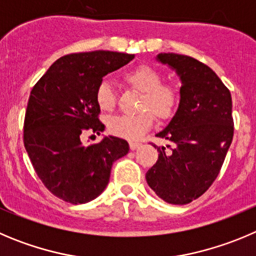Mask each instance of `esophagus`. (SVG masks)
Returning a JSON list of instances; mask_svg holds the SVG:
<instances>
[{"instance_id":"esophagus-1","label":"esophagus","mask_w":256,"mask_h":256,"mask_svg":"<svg viewBox=\"0 0 256 256\" xmlns=\"http://www.w3.org/2000/svg\"><path fill=\"white\" fill-rule=\"evenodd\" d=\"M140 146V142H130V150H132V151L137 150Z\"/></svg>"}]
</instances>
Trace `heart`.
Instances as JSON below:
<instances>
[{
  "label": "heart",
  "mask_w": 256,
  "mask_h": 256,
  "mask_svg": "<svg viewBox=\"0 0 256 256\" xmlns=\"http://www.w3.org/2000/svg\"><path fill=\"white\" fill-rule=\"evenodd\" d=\"M130 86L142 92L138 109L142 112L132 116H118L108 122L112 134L126 140H138L154 123V114L160 120H168L174 116L179 102V92L172 85L161 84L162 74L148 64H140L124 74ZM98 106L109 112L116 105V95L109 82H102L95 92Z\"/></svg>",
  "instance_id": "obj_1"
}]
</instances>
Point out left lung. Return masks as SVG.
<instances>
[{
	"mask_svg": "<svg viewBox=\"0 0 256 256\" xmlns=\"http://www.w3.org/2000/svg\"><path fill=\"white\" fill-rule=\"evenodd\" d=\"M156 60L175 71L182 88L174 116L156 133L168 144H154L158 160L147 171L146 180L162 200L188 204L212 185L230 148L234 137L231 94L208 66L194 58L160 53Z\"/></svg>",
	"mask_w": 256,
	"mask_h": 256,
	"instance_id": "obj_1",
	"label": "left lung"
}]
</instances>
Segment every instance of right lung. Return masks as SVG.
Instances as JSON below:
<instances>
[{"instance_id":"1","label":"right lung","mask_w":256,"mask_h":256,"mask_svg":"<svg viewBox=\"0 0 256 256\" xmlns=\"http://www.w3.org/2000/svg\"><path fill=\"white\" fill-rule=\"evenodd\" d=\"M134 54L109 50L74 53L56 60L30 92L24 146L35 172L50 193L72 204L94 200L105 190L114 161L130 152L126 140L104 136L85 146L82 134L105 126L95 100L102 77Z\"/></svg>"}]
</instances>
